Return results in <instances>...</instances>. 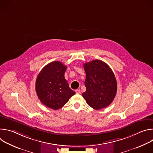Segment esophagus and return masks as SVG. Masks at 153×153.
Here are the masks:
<instances>
[{
	"label": "esophagus",
	"mask_w": 153,
	"mask_h": 153,
	"mask_svg": "<svg viewBox=\"0 0 153 153\" xmlns=\"http://www.w3.org/2000/svg\"><path fill=\"white\" fill-rule=\"evenodd\" d=\"M76 93L77 94H80L81 93V91L80 90H76Z\"/></svg>",
	"instance_id": "esophagus-1"
}]
</instances>
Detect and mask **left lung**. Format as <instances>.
<instances>
[{
	"label": "left lung",
	"instance_id": "obj_1",
	"mask_svg": "<svg viewBox=\"0 0 153 153\" xmlns=\"http://www.w3.org/2000/svg\"><path fill=\"white\" fill-rule=\"evenodd\" d=\"M86 73L85 85L86 90L82 94L86 103L94 110H101L110 105L117 93V81L108 65L100 60L83 64Z\"/></svg>",
	"mask_w": 153,
	"mask_h": 153
}]
</instances>
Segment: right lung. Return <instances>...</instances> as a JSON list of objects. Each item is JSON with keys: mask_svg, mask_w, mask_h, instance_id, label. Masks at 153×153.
<instances>
[{"mask_svg": "<svg viewBox=\"0 0 153 153\" xmlns=\"http://www.w3.org/2000/svg\"><path fill=\"white\" fill-rule=\"evenodd\" d=\"M67 67L59 61L52 62L40 71L36 81V91L40 102L57 110L76 94L65 79Z\"/></svg>", "mask_w": 153, "mask_h": 153, "instance_id": "obj_1", "label": "right lung"}]
</instances>
